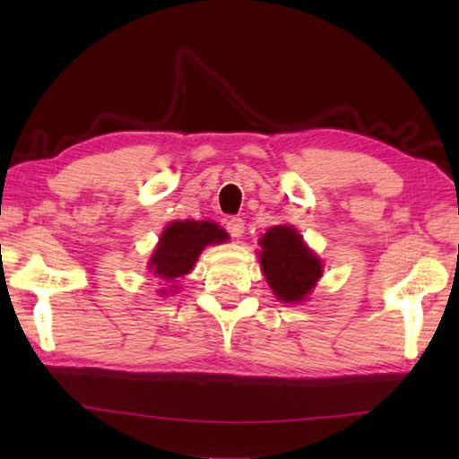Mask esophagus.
<instances>
[{
    "label": "esophagus",
    "mask_w": 459,
    "mask_h": 459,
    "mask_svg": "<svg viewBox=\"0 0 459 459\" xmlns=\"http://www.w3.org/2000/svg\"><path fill=\"white\" fill-rule=\"evenodd\" d=\"M227 229H229L232 238H240V237H243V232H245V222H243V219H237V216H232V219H229V222H227Z\"/></svg>",
    "instance_id": "obj_1"
}]
</instances>
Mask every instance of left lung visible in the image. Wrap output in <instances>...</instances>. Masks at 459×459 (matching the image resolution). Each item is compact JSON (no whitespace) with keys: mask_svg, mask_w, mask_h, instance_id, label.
<instances>
[{"mask_svg":"<svg viewBox=\"0 0 459 459\" xmlns=\"http://www.w3.org/2000/svg\"><path fill=\"white\" fill-rule=\"evenodd\" d=\"M263 275L275 298L285 304L304 301L322 277V261L309 251L298 230L290 224L269 229L259 238Z\"/></svg>","mask_w":459,"mask_h":459,"instance_id":"1","label":"left lung"}]
</instances>
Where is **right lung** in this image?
I'll return each instance as SVG.
<instances>
[{
    "label": "right lung",
    "mask_w": 459,
    "mask_h": 459,
    "mask_svg": "<svg viewBox=\"0 0 459 459\" xmlns=\"http://www.w3.org/2000/svg\"><path fill=\"white\" fill-rule=\"evenodd\" d=\"M224 238H227V232L219 229L216 222L174 221L161 232L160 243L150 259V269L161 281L174 283L178 277L190 273L202 248L212 243H222ZM160 293L166 295V290Z\"/></svg>",
    "instance_id": "add662e5"
}]
</instances>
